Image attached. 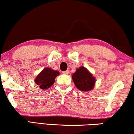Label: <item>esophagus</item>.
Listing matches in <instances>:
<instances>
[{
  "label": "esophagus",
  "mask_w": 134,
  "mask_h": 134,
  "mask_svg": "<svg viewBox=\"0 0 134 134\" xmlns=\"http://www.w3.org/2000/svg\"><path fill=\"white\" fill-rule=\"evenodd\" d=\"M63 73L64 74V75H69L70 71H69V70H66V71H65L63 72Z\"/></svg>",
  "instance_id": "34e87169"
}]
</instances>
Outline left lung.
Here are the masks:
<instances>
[{"label": "left lung", "mask_w": 134, "mask_h": 134, "mask_svg": "<svg viewBox=\"0 0 134 134\" xmlns=\"http://www.w3.org/2000/svg\"><path fill=\"white\" fill-rule=\"evenodd\" d=\"M72 79L76 87L82 91H90L94 87L95 77L84 66L77 69L72 74Z\"/></svg>", "instance_id": "left-lung-1"}]
</instances>
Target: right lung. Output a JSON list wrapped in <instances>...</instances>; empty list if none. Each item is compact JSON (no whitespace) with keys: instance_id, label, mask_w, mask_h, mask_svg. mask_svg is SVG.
<instances>
[{"instance_id":"add662e5","label":"right lung","mask_w":134,"mask_h":134,"mask_svg":"<svg viewBox=\"0 0 134 134\" xmlns=\"http://www.w3.org/2000/svg\"><path fill=\"white\" fill-rule=\"evenodd\" d=\"M59 75L58 71L52 70L50 68H45L36 77L35 82L40 89L47 90L53 85L55 77Z\"/></svg>"}]
</instances>
